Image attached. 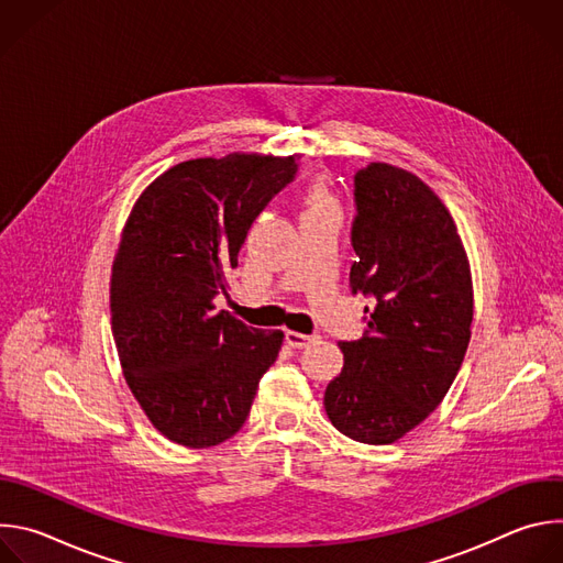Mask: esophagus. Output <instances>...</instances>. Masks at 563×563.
<instances>
[{
  "label": "esophagus",
  "instance_id": "obj_1",
  "mask_svg": "<svg viewBox=\"0 0 563 563\" xmlns=\"http://www.w3.org/2000/svg\"><path fill=\"white\" fill-rule=\"evenodd\" d=\"M318 336H309V334H300V332H291V330H287L285 332V341H287V345L289 347H296V350H302V347H307L309 343H313Z\"/></svg>",
  "mask_w": 563,
  "mask_h": 563
}]
</instances>
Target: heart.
I'll return each mask as SVG.
<instances>
[{"mask_svg": "<svg viewBox=\"0 0 563 563\" xmlns=\"http://www.w3.org/2000/svg\"><path fill=\"white\" fill-rule=\"evenodd\" d=\"M302 205H305L302 213H311V211L334 207V200H332V196H330V191H328V187L323 183H313V185L307 187Z\"/></svg>", "mask_w": 563, "mask_h": 563, "instance_id": "heart-1", "label": "heart"}]
</instances>
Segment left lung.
<instances>
[{"mask_svg": "<svg viewBox=\"0 0 563 563\" xmlns=\"http://www.w3.org/2000/svg\"><path fill=\"white\" fill-rule=\"evenodd\" d=\"M352 291L372 298L365 332L341 341L343 369L325 412L345 437L387 445L406 437L448 394L472 325V274L456 224L415 174L369 163L354 176Z\"/></svg>", "mask_w": 563, "mask_h": 563, "instance_id": "8db88e82", "label": "left lung"}]
</instances>
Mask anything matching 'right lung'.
<instances>
[{
  "label": "right lung",
  "instance_id": "1",
  "mask_svg": "<svg viewBox=\"0 0 563 563\" xmlns=\"http://www.w3.org/2000/svg\"><path fill=\"white\" fill-rule=\"evenodd\" d=\"M298 155L187 159L135 200L111 269V330L129 389L185 448L231 439L250 417L283 332L245 325L227 294L250 227L298 172Z\"/></svg>",
  "mask_w": 563,
  "mask_h": 563
}]
</instances>
